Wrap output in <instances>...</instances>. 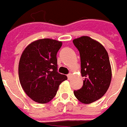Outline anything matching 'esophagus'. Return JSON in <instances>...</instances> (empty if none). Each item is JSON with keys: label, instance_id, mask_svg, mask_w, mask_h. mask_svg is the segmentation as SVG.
Segmentation results:
<instances>
[{"label": "esophagus", "instance_id": "34e87169", "mask_svg": "<svg viewBox=\"0 0 127 127\" xmlns=\"http://www.w3.org/2000/svg\"><path fill=\"white\" fill-rule=\"evenodd\" d=\"M67 76H68V79H70L71 78V76H72V74L71 73H69L68 74V75H67Z\"/></svg>", "mask_w": 127, "mask_h": 127}]
</instances>
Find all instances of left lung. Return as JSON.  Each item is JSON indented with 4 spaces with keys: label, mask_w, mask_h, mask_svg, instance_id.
<instances>
[{
    "label": "left lung",
    "mask_w": 127,
    "mask_h": 127,
    "mask_svg": "<svg viewBox=\"0 0 127 127\" xmlns=\"http://www.w3.org/2000/svg\"><path fill=\"white\" fill-rule=\"evenodd\" d=\"M81 57V72L84 77L82 88L74 91L80 102L90 104L107 92L111 81V68L104 46L88 36L73 40Z\"/></svg>",
    "instance_id": "8db88e82"
}]
</instances>
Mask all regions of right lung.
I'll use <instances>...</instances> for the list:
<instances>
[{
	"instance_id": "add662e5",
	"label": "right lung",
	"mask_w": 127,
	"mask_h": 127,
	"mask_svg": "<svg viewBox=\"0 0 127 127\" xmlns=\"http://www.w3.org/2000/svg\"><path fill=\"white\" fill-rule=\"evenodd\" d=\"M62 42L40 39L31 43L20 57V83L27 96L35 102L46 103L55 96L59 85L68 77L57 72V53Z\"/></svg>"
}]
</instances>
